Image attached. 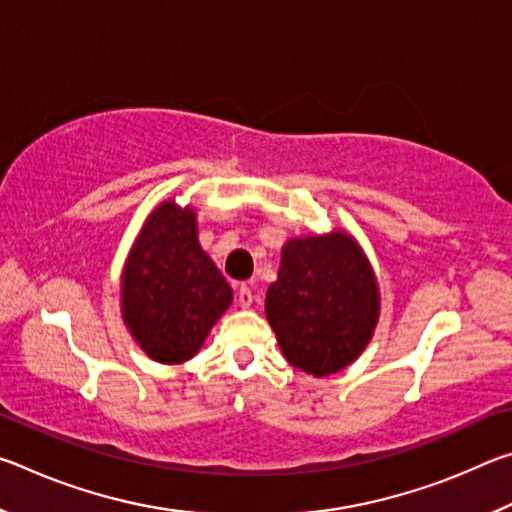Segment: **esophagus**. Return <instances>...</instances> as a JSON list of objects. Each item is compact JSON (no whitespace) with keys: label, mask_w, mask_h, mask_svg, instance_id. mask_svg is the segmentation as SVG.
<instances>
[{"label":"esophagus","mask_w":512,"mask_h":512,"mask_svg":"<svg viewBox=\"0 0 512 512\" xmlns=\"http://www.w3.org/2000/svg\"><path fill=\"white\" fill-rule=\"evenodd\" d=\"M253 300H255V296H253V291H250L248 284H241L239 293H237L239 307H250V305H253Z\"/></svg>","instance_id":"1"}]
</instances>
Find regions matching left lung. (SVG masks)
<instances>
[{
	"label": "left lung",
	"mask_w": 512,
	"mask_h": 512,
	"mask_svg": "<svg viewBox=\"0 0 512 512\" xmlns=\"http://www.w3.org/2000/svg\"><path fill=\"white\" fill-rule=\"evenodd\" d=\"M377 316L375 275L350 235L291 239L282 248L266 318L291 366L314 377L343 370L368 345Z\"/></svg>",
	"instance_id": "8db88e82"
}]
</instances>
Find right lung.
<instances>
[{"label": "right lung", "instance_id": "1", "mask_svg": "<svg viewBox=\"0 0 512 512\" xmlns=\"http://www.w3.org/2000/svg\"><path fill=\"white\" fill-rule=\"evenodd\" d=\"M124 320L151 359L183 363L232 302V289L198 246L192 207L162 203L137 237L121 284Z\"/></svg>", "mask_w": 512, "mask_h": 512}]
</instances>
